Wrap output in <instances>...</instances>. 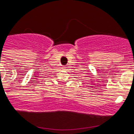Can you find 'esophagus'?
<instances>
[{
	"label": "esophagus",
	"instance_id": "esophagus-1",
	"mask_svg": "<svg viewBox=\"0 0 134 134\" xmlns=\"http://www.w3.org/2000/svg\"><path fill=\"white\" fill-rule=\"evenodd\" d=\"M63 69H67V67H66V66H63Z\"/></svg>",
	"mask_w": 134,
	"mask_h": 134
}]
</instances>
